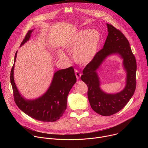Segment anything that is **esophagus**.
Instances as JSON below:
<instances>
[{
  "label": "esophagus",
  "instance_id": "esophagus-1",
  "mask_svg": "<svg viewBox=\"0 0 148 148\" xmlns=\"http://www.w3.org/2000/svg\"><path fill=\"white\" fill-rule=\"evenodd\" d=\"M75 75L77 79H79V78L81 76V74L78 70H75Z\"/></svg>",
  "mask_w": 148,
  "mask_h": 148
}]
</instances>
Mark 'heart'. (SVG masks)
Wrapping results in <instances>:
<instances>
[{
    "label": "heart",
    "mask_w": 148,
    "mask_h": 148,
    "mask_svg": "<svg viewBox=\"0 0 148 148\" xmlns=\"http://www.w3.org/2000/svg\"><path fill=\"white\" fill-rule=\"evenodd\" d=\"M100 42L101 34L98 31L83 29L71 35L65 42L64 48L69 52L73 51V58L78 64H87L97 54ZM57 56L62 61L69 60L62 51H58Z\"/></svg>",
    "instance_id": "b5f03b06"
}]
</instances>
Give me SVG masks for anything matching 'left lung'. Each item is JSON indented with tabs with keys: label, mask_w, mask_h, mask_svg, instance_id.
Returning a JSON list of instances; mask_svg holds the SVG:
<instances>
[{
	"label": "left lung",
	"mask_w": 148,
	"mask_h": 148,
	"mask_svg": "<svg viewBox=\"0 0 148 148\" xmlns=\"http://www.w3.org/2000/svg\"><path fill=\"white\" fill-rule=\"evenodd\" d=\"M108 35L103 48L86 66L81 78L88 86V98L92 109L102 116H110L121 111L133 96L136 88V62L130 43L120 30L107 23ZM118 55L123 60L127 73L124 88L115 94L104 92L100 87L97 70L108 56Z\"/></svg>",
	"instance_id": "8db88e82"
}]
</instances>
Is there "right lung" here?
I'll return each mask as SVG.
<instances>
[{
  "label": "right lung",
  "instance_id": "add662e5",
  "mask_svg": "<svg viewBox=\"0 0 148 148\" xmlns=\"http://www.w3.org/2000/svg\"><path fill=\"white\" fill-rule=\"evenodd\" d=\"M33 30L27 32L20 47L29 40ZM17 54V51L10 73V82L17 106L24 113L38 121L51 122L59 119L67 108L69 93L77 81L73 67L57 71L46 92L37 98L28 99L20 93L14 82V68Z\"/></svg>",
  "mask_w": 148,
  "mask_h": 148
}]
</instances>
